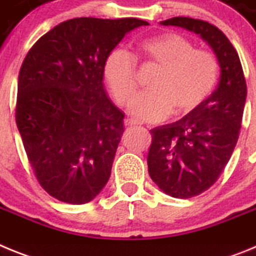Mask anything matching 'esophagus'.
I'll return each instance as SVG.
<instances>
[{
  "mask_svg": "<svg viewBox=\"0 0 256 256\" xmlns=\"http://www.w3.org/2000/svg\"><path fill=\"white\" fill-rule=\"evenodd\" d=\"M124 124H126V126H138V124H141L140 122H137L136 119H126V122H124Z\"/></svg>",
  "mask_w": 256,
  "mask_h": 256,
  "instance_id": "obj_1",
  "label": "esophagus"
}]
</instances>
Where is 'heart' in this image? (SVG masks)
Wrapping results in <instances>:
<instances>
[{
  "label": "heart",
  "instance_id": "1",
  "mask_svg": "<svg viewBox=\"0 0 256 256\" xmlns=\"http://www.w3.org/2000/svg\"><path fill=\"white\" fill-rule=\"evenodd\" d=\"M137 51L138 56L160 68L150 83L151 91L137 96L130 105V114L141 120H164L172 112L176 116L190 114L216 88L219 76L216 56L195 50L180 34L162 33L144 38ZM102 73L116 102H130L137 90L136 60L130 52L112 50L105 58Z\"/></svg>",
  "mask_w": 256,
  "mask_h": 256
}]
</instances>
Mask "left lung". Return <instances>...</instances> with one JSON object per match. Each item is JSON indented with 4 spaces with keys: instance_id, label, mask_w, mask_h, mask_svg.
I'll use <instances>...</instances> for the list:
<instances>
[{
    "instance_id": "obj_1",
    "label": "left lung",
    "mask_w": 256,
    "mask_h": 256,
    "mask_svg": "<svg viewBox=\"0 0 256 256\" xmlns=\"http://www.w3.org/2000/svg\"><path fill=\"white\" fill-rule=\"evenodd\" d=\"M160 24L180 26L200 36L220 66L218 87L195 112L150 130L151 180L172 198H190L210 188L230 162L242 122L246 82L238 54L216 26L182 16Z\"/></svg>"
}]
</instances>
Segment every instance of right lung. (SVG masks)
Here are the masks:
<instances>
[{
	"mask_svg": "<svg viewBox=\"0 0 256 256\" xmlns=\"http://www.w3.org/2000/svg\"><path fill=\"white\" fill-rule=\"evenodd\" d=\"M134 18H76L60 22L29 50L18 80L16 126L42 188L68 204H86L105 187L124 114L106 94L105 58Z\"/></svg>",
	"mask_w": 256,
	"mask_h": 256,
	"instance_id": "add662e5",
	"label": "right lung"
}]
</instances>
